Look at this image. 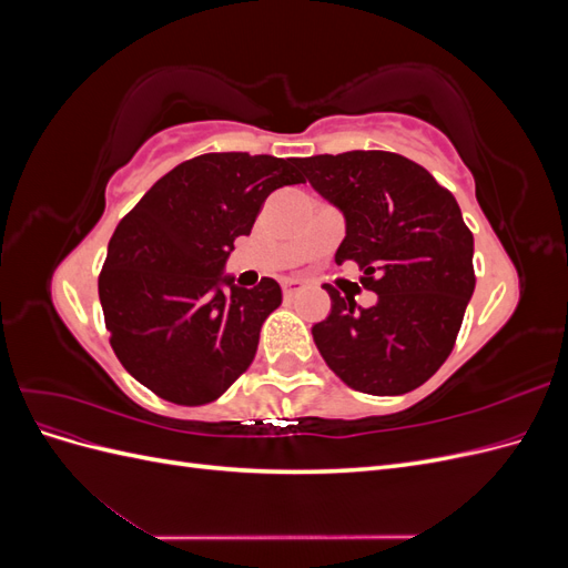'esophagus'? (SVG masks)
Masks as SVG:
<instances>
[{
    "label": "esophagus",
    "mask_w": 568,
    "mask_h": 568,
    "mask_svg": "<svg viewBox=\"0 0 568 568\" xmlns=\"http://www.w3.org/2000/svg\"><path fill=\"white\" fill-rule=\"evenodd\" d=\"M282 291H284L286 298H294V296L301 294V291H305V282L303 280H284Z\"/></svg>",
    "instance_id": "1"
}]
</instances>
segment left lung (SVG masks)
Here are the masks:
<instances>
[{"instance_id": "1", "label": "left lung", "mask_w": 568, "mask_h": 568, "mask_svg": "<svg viewBox=\"0 0 568 568\" xmlns=\"http://www.w3.org/2000/svg\"><path fill=\"white\" fill-rule=\"evenodd\" d=\"M296 165L346 217L336 263H357L376 294L372 307H357L324 284L332 313L313 326L320 355L359 393L415 390L453 353L476 286L474 234L455 196L390 151L320 153Z\"/></svg>"}]
</instances>
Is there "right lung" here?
<instances>
[{"label": "right lung", "instance_id": "add662e5", "mask_svg": "<svg viewBox=\"0 0 568 568\" xmlns=\"http://www.w3.org/2000/svg\"><path fill=\"white\" fill-rule=\"evenodd\" d=\"M301 182L296 159L203 153L120 220L99 298L111 348L136 382L175 405H205L251 367L282 288L270 277L239 288L220 270L274 189Z\"/></svg>", "mask_w": 568, "mask_h": 568}]
</instances>
